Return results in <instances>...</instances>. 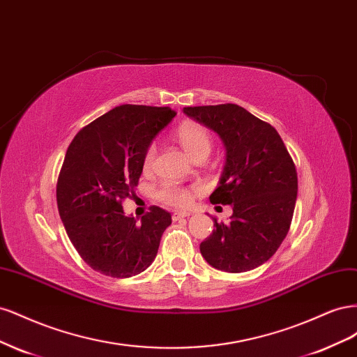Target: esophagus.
I'll list each match as a JSON object with an SVG mask.
<instances>
[{
  "label": "esophagus",
  "instance_id": "esophagus-1",
  "mask_svg": "<svg viewBox=\"0 0 357 357\" xmlns=\"http://www.w3.org/2000/svg\"><path fill=\"white\" fill-rule=\"evenodd\" d=\"M189 215H190V213H188V211H180V213H174V214H172V220L177 222V220H180V219L189 218Z\"/></svg>",
  "mask_w": 357,
  "mask_h": 357
}]
</instances>
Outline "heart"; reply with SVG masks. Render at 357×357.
Masks as SVG:
<instances>
[{
    "mask_svg": "<svg viewBox=\"0 0 357 357\" xmlns=\"http://www.w3.org/2000/svg\"><path fill=\"white\" fill-rule=\"evenodd\" d=\"M176 137L178 139L180 146L185 150L186 155L193 160L199 156H208L213 147L211 137L207 129L195 122H186L177 128ZM156 155V147L150 146L144 155L143 165L144 168H150L153 164V159ZM159 197L164 199L167 204L174 205V207H185L190 201V193L174 185H167L159 190Z\"/></svg>",
    "mask_w": 357,
    "mask_h": 357,
    "instance_id": "heart-1",
    "label": "heart"
}]
</instances>
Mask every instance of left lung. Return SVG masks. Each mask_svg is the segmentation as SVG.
I'll return each mask as SVG.
<instances>
[{
	"instance_id": "left-lung-1",
	"label": "left lung",
	"mask_w": 357,
	"mask_h": 357,
	"mask_svg": "<svg viewBox=\"0 0 357 357\" xmlns=\"http://www.w3.org/2000/svg\"><path fill=\"white\" fill-rule=\"evenodd\" d=\"M183 113L218 134L225 167L213 204L232 205L228 223L213 218L214 231L199 250L213 268L245 273L261 266L286 238L296 204L298 176L275 129L236 104L185 107Z\"/></svg>"
}]
</instances>
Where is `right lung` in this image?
I'll return each mask as SVG.
<instances>
[{"instance_id": "right-lung-1", "label": "right lung", "mask_w": 357, "mask_h": 357, "mask_svg": "<svg viewBox=\"0 0 357 357\" xmlns=\"http://www.w3.org/2000/svg\"><path fill=\"white\" fill-rule=\"evenodd\" d=\"M176 112L114 107L74 137L59 172L56 201L68 238L95 271L129 278L152 265L171 214L159 207L138 222L122 201L137 189L147 149Z\"/></svg>"}]
</instances>
